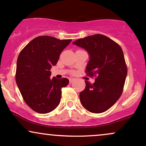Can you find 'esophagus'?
<instances>
[{"instance_id": "obj_1", "label": "esophagus", "mask_w": 146, "mask_h": 146, "mask_svg": "<svg viewBox=\"0 0 146 146\" xmlns=\"http://www.w3.org/2000/svg\"><path fill=\"white\" fill-rule=\"evenodd\" d=\"M75 80H76V79H75V78H70V79H69V82L70 83H72V82H74Z\"/></svg>"}]
</instances>
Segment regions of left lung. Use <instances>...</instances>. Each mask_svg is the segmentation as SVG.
I'll return each mask as SVG.
<instances>
[{
    "mask_svg": "<svg viewBox=\"0 0 146 146\" xmlns=\"http://www.w3.org/2000/svg\"><path fill=\"white\" fill-rule=\"evenodd\" d=\"M73 44L87 51L90 60L86 74L96 77L94 84L85 81V89L80 93L82 105L92 113L107 111L121 97L127 76L122 48L114 41L100 34L79 39Z\"/></svg>",
    "mask_w": 146,
    "mask_h": 146,
    "instance_id": "left-lung-1",
    "label": "left lung"
}]
</instances>
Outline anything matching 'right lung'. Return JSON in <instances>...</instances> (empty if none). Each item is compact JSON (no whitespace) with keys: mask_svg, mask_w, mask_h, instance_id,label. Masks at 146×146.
Returning a JSON list of instances; mask_svg holds the SVG:
<instances>
[{"mask_svg":"<svg viewBox=\"0 0 146 146\" xmlns=\"http://www.w3.org/2000/svg\"><path fill=\"white\" fill-rule=\"evenodd\" d=\"M71 41L39 36L19 53L15 76L17 84L25 103L37 113H49L60 104L62 89L69 81L67 78L55 77L51 80L50 70L56 65L62 51Z\"/></svg>","mask_w":146,"mask_h":146,"instance_id":"obj_1","label":"right lung"}]
</instances>
